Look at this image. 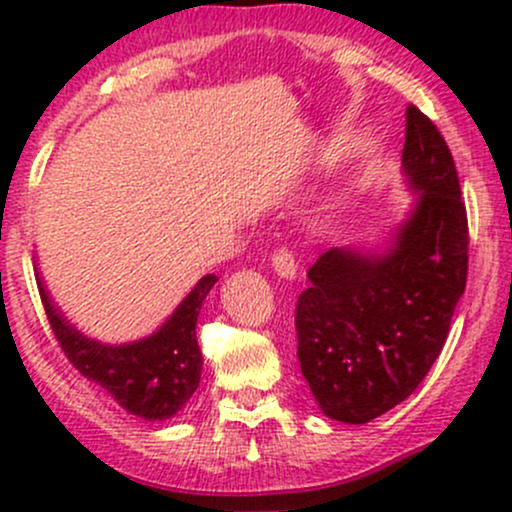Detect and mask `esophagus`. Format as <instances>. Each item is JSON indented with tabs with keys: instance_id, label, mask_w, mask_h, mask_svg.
<instances>
[{
	"instance_id": "34e87169",
	"label": "esophagus",
	"mask_w": 512,
	"mask_h": 512,
	"mask_svg": "<svg viewBox=\"0 0 512 512\" xmlns=\"http://www.w3.org/2000/svg\"><path fill=\"white\" fill-rule=\"evenodd\" d=\"M272 267L274 272L281 276V279H296V272H298V264H296V257H293L291 250L286 248H279L272 255Z\"/></svg>"
}]
</instances>
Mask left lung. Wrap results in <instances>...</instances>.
<instances>
[{
  "label": "left lung",
  "mask_w": 512,
  "mask_h": 512,
  "mask_svg": "<svg viewBox=\"0 0 512 512\" xmlns=\"http://www.w3.org/2000/svg\"><path fill=\"white\" fill-rule=\"evenodd\" d=\"M402 170L419 197L390 243L327 250L298 296L301 373L322 414L344 424H368L419 387L467 284V209L455 161L416 105L407 108Z\"/></svg>",
  "instance_id": "8db88e82"
}]
</instances>
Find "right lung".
Returning a JSON list of instances; mask_svg holds the SVG:
<instances>
[{
    "instance_id": "add662e5",
    "label": "right lung",
    "mask_w": 512,
    "mask_h": 512,
    "mask_svg": "<svg viewBox=\"0 0 512 512\" xmlns=\"http://www.w3.org/2000/svg\"><path fill=\"white\" fill-rule=\"evenodd\" d=\"M35 279L52 332L84 378L101 385L122 409L146 421L173 419L185 409L202 378L197 317L211 286L219 281L216 274L202 276L154 334L129 344H101L81 334L52 303L40 272Z\"/></svg>"
}]
</instances>
